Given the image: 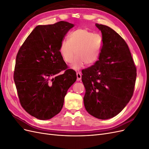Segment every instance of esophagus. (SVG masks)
<instances>
[{"label": "esophagus", "instance_id": "obj_1", "mask_svg": "<svg viewBox=\"0 0 149 149\" xmlns=\"http://www.w3.org/2000/svg\"><path fill=\"white\" fill-rule=\"evenodd\" d=\"M76 76H77V81H79L81 79V74L78 72V73H76Z\"/></svg>", "mask_w": 149, "mask_h": 149}]
</instances>
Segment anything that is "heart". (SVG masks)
Returning <instances> with one entry per match:
<instances>
[{
	"instance_id": "obj_1",
	"label": "heart",
	"mask_w": 149,
	"mask_h": 149,
	"mask_svg": "<svg viewBox=\"0 0 149 149\" xmlns=\"http://www.w3.org/2000/svg\"><path fill=\"white\" fill-rule=\"evenodd\" d=\"M103 46V40L99 34L93 33L85 29H78L71 32L68 40L62 41L60 53L63 60L70 63L76 56L72 67L78 70L84 63L94 65L98 60Z\"/></svg>"
}]
</instances>
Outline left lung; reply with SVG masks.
Listing matches in <instances>:
<instances>
[{"instance_id": "8db88e82", "label": "left lung", "mask_w": 149, "mask_h": 149, "mask_svg": "<svg viewBox=\"0 0 149 149\" xmlns=\"http://www.w3.org/2000/svg\"><path fill=\"white\" fill-rule=\"evenodd\" d=\"M95 25L102 33L103 46L99 60L82 71L84 104L89 114L104 120L118 115L127 104L137 73L124 40L109 26Z\"/></svg>"}]
</instances>
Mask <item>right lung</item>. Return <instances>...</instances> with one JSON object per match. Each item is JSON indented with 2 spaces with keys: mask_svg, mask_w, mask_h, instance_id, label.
<instances>
[{
  "mask_svg": "<svg viewBox=\"0 0 149 149\" xmlns=\"http://www.w3.org/2000/svg\"><path fill=\"white\" fill-rule=\"evenodd\" d=\"M74 24L65 21L38 25L17 53L13 79L22 106L40 120L61 111L68 89L76 80L60 53L63 39ZM65 70L63 75L58 74Z\"/></svg>",
  "mask_w": 149,
  "mask_h": 149,
  "instance_id": "1",
  "label": "right lung"
}]
</instances>
